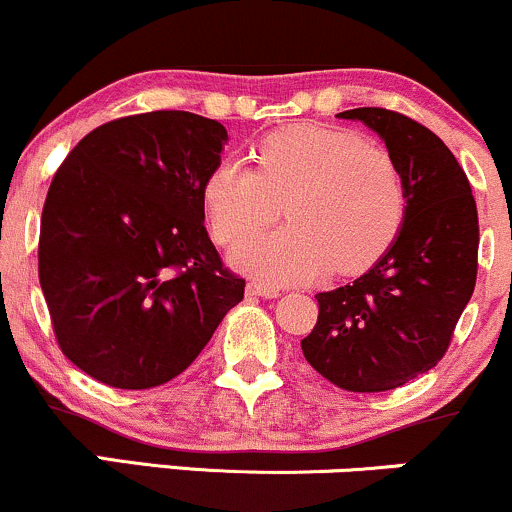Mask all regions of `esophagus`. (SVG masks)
<instances>
[{
    "mask_svg": "<svg viewBox=\"0 0 512 512\" xmlns=\"http://www.w3.org/2000/svg\"><path fill=\"white\" fill-rule=\"evenodd\" d=\"M246 295H249V297H266V300H275V297L280 295V290H275V287H268V285H261V283H249V285H246Z\"/></svg>",
    "mask_w": 512,
    "mask_h": 512,
    "instance_id": "34e87169",
    "label": "esophagus"
}]
</instances>
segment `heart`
<instances>
[{
	"label": "heart",
	"mask_w": 512,
	"mask_h": 512,
	"mask_svg": "<svg viewBox=\"0 0 512 512\" xmlns=\"http://www.w3.org/2000/svg\"><path fill=\"white\" fill-rule=\"evenodd\" d=\"M256 166L220 159L203 181L210 232L220 244L274 219L286 203L291 225L250 235L232 263L271 285L309 283L367 271L399 237L409 195L387 149L358 132L292 125L271 132L251 152Z\"/></svg>",
	"instance_id": "obj_1"
}]
</instances>
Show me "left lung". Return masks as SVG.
<instances>
[{"mask_svg": "<svg viewBox=\"0 0 512 512\" xmlns=\"http://www.w3.org/2000/svg\"><path fill=\"white\" fill-rule=\"evenodd\" d=\"M382 137L409 195L399 237L365 275L319 292L307 363L348 392H387L440 363L476 285L479 217L467 174L435 132L387 108H353Z\"/></svg>", "mask_w": 512, "mask_h": 512, "instance_id": "1", "label": "left lung"}]
</instances>
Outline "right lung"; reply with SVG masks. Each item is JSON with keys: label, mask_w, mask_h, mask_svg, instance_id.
I'll use <instances>...</instances> for the list:
<instances>
[{"label": "right lung", "mask_w": 512, "mask_h": 512, "mask_svg": "<svg viewBox=\"0 0 512 512\" xmlns=\"http://www.w3.org/2000/svg\"><path fill=\"white\" fill-rule=\"evenodd\" d=\"M225 125L152 111L91 130L50 183L38 278L62 353L108 387L174 380L244 300L205 229Z\"/></svg>", "instance_id": "1"}]
</instances>
